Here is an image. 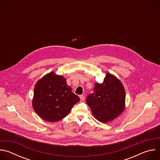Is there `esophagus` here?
Returning <instances> with one entry per match:
<instances>
[{"mask_svg":"<svg viewBox=\"0 0 160 160\" xmlns=\"http://www.w3.org/2000/svg\"><path fill=\"white\" fill-rule=\"evenodd\" d=\"M80 100L82 101H84V99H85V96H83V95H80Z\"/></svg>","mask_w":160,"mask_h":160,"instance_id":"1","label":"esophagus"}]
</instances>
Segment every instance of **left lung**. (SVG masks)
<instances>
[{"label": "left lung", "mask_w": 160, "mask_h": 160, "mask_svg": "<svg viewBox=\"0 0 160 160\" xmlns=\"http://www.w3.org/2000/svg\"><path fill=\"white\" fill-rule=\"evenodd\" d=\"M94 117L106 123L118 117L125 108V92L121 82L108 73L102 83H96L86 98Z\"/></svg>", "instance_id": "1"}]
</instances>
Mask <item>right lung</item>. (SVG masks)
Instances as JSON below:
<instances>
[{"label":"right lung","instance_id":"right-lung-1","mask_svg":"<svg viewBox=\"0 0 160 160\" xmlns=\"http://www.w3.org/2000/svg\"><path fill=\"white\" fill-rule=\"evenodd\" d=\"M80 101L64 77L51 72L37 82L34 88L33 108L45 121L58 122L66 117Z\"/></svg>","mask_w":160,"mask_h":160}]
</instances>
